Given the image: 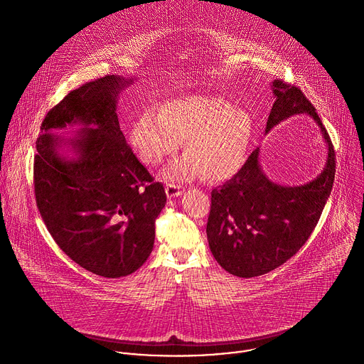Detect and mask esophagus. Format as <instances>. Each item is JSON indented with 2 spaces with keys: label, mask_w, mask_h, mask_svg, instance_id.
Segmentation results:
<instances>
[{
  "label": "esophagus",
  "mask_w": 364,
  "mask_h": 364,
  "mask_svg": "<svg viewBox=\"0 0 364 364\" xmlns=\"http://www.w3.org/2000/svg\"><path fill=\"white\" fill-rule=\"evenodd\" d=\"M166 193H167V197H177L183 193V188L180 184H176V183H167L166 186Z\"/></svg>",
  "instance_id": "1"
}]
</instances>
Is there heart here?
<instances>
[{
	"label": "heart",
	"mask_w": 364,
	"mask_h": 364,
	"mask_svg": "<svg viewBox=\"0 0 364 364\" xmlns=\"http://www.w3.org/2000/svg\"><path fill=\"white\" fill-rule=\"evenodd\" d=\"M252 122L246 112L233 109L219 97H184L164 103L159 114H144L131 128V144L148 167L160 166L184 141L186 155L167 177L222 181L235 176L245 163Z\"/></svg>",
	"instance_id": "heart-1"
}]
</instances>
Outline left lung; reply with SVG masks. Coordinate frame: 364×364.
Returning <instances> with one entry per match:
<instances>
[{"instance_id": "left-lung-1", "label": "left lung", "mask_w": 364, "mask_h": 364, "mask_svg": "<svg viewBox=\"0 0 364 364\" xmlns=\"http://www.w3.org/2000/svg\"><path fill=\"white\" fill-rule=\"evenodd\" d=\"M272 89L277 100L267 132L295 114H309L321 128L328 159L316 180L284 187L264 176L255 149L233 178L212 190L207 240L218 264L240 278L268 274L291 259L316 229L334 184V146L313 103L288 82L274 80Z\"/></svg>"}]
</instances>
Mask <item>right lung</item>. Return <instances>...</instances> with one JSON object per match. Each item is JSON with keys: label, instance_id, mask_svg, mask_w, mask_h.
<instances>
[{"label": "right lung", "instance_id": "1", "mask_svg": "<svg viewBox=\"0 0 364 364\" xmlns=\"http://www.w3.org/2000/svg\"><path fill=\"white\" fill-rule=\"evenodd\" d=\"M131 82L109 75L70 90L47 112L36 141L41 219L72 261L103 278L127 277L144 265L167 201L164 186L154 181L119 128L117 96ZM76 122L87 128L75 141L78 160L69 162L58 157L48 131Z\"/></svg>", "mask_w": 364, "mask_h": 364}]
</instances>
